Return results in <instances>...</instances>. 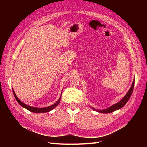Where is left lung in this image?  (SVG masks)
<instances>
[{
  "label": "left lung",
  "mask_w": 147,
  "mask_h": 147,
  "mask_svg": "<svg viewBox=\"0 0 147 147\" xmlns=\"http://www.w3.org/2000/svg\"><path fill=\"white\" fill-rule=\"evenodd\" d=\"M134 83H135V80L134 79V81H133V82H132V84L131 88L129 89V90L128 91V92H127V94L125 96H124L123 98L121 100H120L119 102H118V103L112 105L111 107H109L108 109H104V110H97V109H94L93 107H91L92 109L96 111V112H100V113H109L114 112V111H115V110H117L118 109H120L121 108H122L127 103V102L129 100V98H130V97H131L132 93V91H133V89H134Z\"/></svg>",
  "instance_id": "8db88e82"
}]
</instances>
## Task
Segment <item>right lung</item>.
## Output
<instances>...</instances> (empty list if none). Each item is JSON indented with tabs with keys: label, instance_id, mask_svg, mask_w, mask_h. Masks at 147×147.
<instances>
[{
	"label": "right lung",
	"instance_id": "obj_1",
	"mask_svg": "<svg viewBox=\"0 0 147 147\" xmlns=\"http://www.w3.org/2000/svg\"><path fill=\"white\" fill-rule=\"evenodd\" d=\"M13 94H14V96L15 97L16 100H17V102H18L19 104L20 105H21L23 107L26 109L27 110H29L30 112H34V113H45V112H50V111L52 110L53 109L55 108L59 104L60 102V100H61V96H60L59 100H57L56 103H55L54 104H53L51 106H48V107H44V108H37V107H30V106H29V105H27L26 104L23 103L18 98L16 94L15 93V91L13 90ZM62 94V93H61Z\"/></svg>",
	"mask_w": 147,
	"mask_h": 147
}]
</instances>
